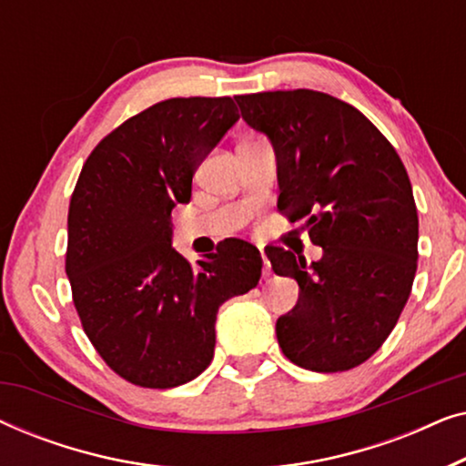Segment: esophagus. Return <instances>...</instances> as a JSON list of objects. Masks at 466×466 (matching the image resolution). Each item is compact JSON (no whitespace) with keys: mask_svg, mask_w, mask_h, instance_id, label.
Listing matches in <instances>:
<instances>
[{"mask_svg":"<svg viewBox=\"0 0 466 466\" xmlns=\"http://www.w3.org/2000/svg\"><path fill=\"white\" fill-rule=\"evenodd\" d=\"M260 257H263V265H265L263 276H265V278H269V276H271V265H269V258L265 257V252H263V250H260Z\"/></svg>","mask_w":466,"mask_h":466,"instance_id":"esophagus-1","label":"esophagus"}]
</instances>
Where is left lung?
I'll use <instances>...</instances> for the list:
<instances>
[{"label": "left lung", "mask_w": 466, "mask_h": 466, "mask_svg": "<svg viewBox=\"0 0 466 466\" xmlns=\"http://www.w3.org/2000/svg\"><path fill=\"white\" fill-rule=\"evenodd\" d=\"M241 118L276 152L278 208L305 218L322 258L308 265L269 248L278 276L295 278L297 305L276 322L295 365L348 371L378 352L397 324L418 267V209L397 150L371 120L327 93L238 95Z\"/></svg>", "instance_id": "1"}]
</instances>
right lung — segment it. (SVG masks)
I'll list each match as a JSON object with an SVG mask.
<instances>
[{"label": "right lung", "instance_id": "1", "mask_svg": "<svg viewBox=\"0 0 466 466\" xmlns=\"http://www.w3.org/2000/svg\"><path fill=\"white\" fill-rule=\"evenodd\" d=\"M239 120L231 97L150 106L95 146L67 214L66 273L82 329L106 365L144 388L195 380L214 359L216 314L260 279L244 239L190 265L171 248V209Z\"/></svg>", "mask_w": 466, "mask_h": 466}]
</instances>
